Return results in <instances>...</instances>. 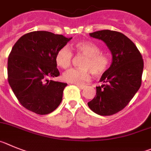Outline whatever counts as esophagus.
Here are the masks:
<instances>
[{"instance_id":"obj_1","label":"esophagus","mask_w":151,"mask_h":151,"mask_svg":"<svg viewBox=\"0 0 151 151\" xmlns=\"http://www.w3.org/2000/svg\"><path fill=\"white\" fill-rule=\"evenodd\" d=\"M76 86H78V87L80 88L81 89H83L84 88H85V86L82 85V84H76Z\"/></svg>"}]
</instances>
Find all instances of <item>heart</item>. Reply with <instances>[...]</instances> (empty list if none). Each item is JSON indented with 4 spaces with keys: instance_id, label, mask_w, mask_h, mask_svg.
Wrapping results in <instances>:
<instances>
[{
    "instance_id": "heart-1",
    "label": "heart",
    "mask_w": 151,
    "mask_h": 151,
    "mask_svg": "<svg viewBox=\"0 0 151 151\" xmlns=\"http://www.w3.org/2000/svg\"><path fill=\"white\" fill-rule=\"evenodd\" d=\"M74 52L82 54L84 58L81 62V68H71L64 73L63 80L70 83L81 84L90 78V74L101 76L108 70L110 65L109 57L101 52V48L90 41H80L74 43ZM72 51L67 46L62 47L55 54V62L62 69H67L71 65Z\"/></svg>"
}]
</instances>
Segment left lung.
I'll return each instance as SVG.
<instances>
[{
  "instance_id": "1",
  "label": "left lung",
  "mask_w": 151,
  "mask_h": 151,
  "mask_svg": "<svg viewBox=\"0 0 151 151\" xmlns=\"http://www.w3.org/2000/svg\"><path fill=\"white\" fill-rule=\"evenodd\" d=\"M89 35L106 43L113 60L100 79L105 83L96 86V96L88 106L97 114L110 116L123 110L139 89L144 61L135 43L120 32L102 30Z\"/></svg>"
}]
</instances>
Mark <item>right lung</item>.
<instances>
[{"instance_id": "add662e5", "label": "right lung", "mask_w": 151, "mask_h": 151, "mask_svg": "<svg viewBox=\"0 0 151 151\" xmlns=\"http://www.w3.org/2000/svg\"><path fill=\"white\" fill-rule=\"evenodd\" d=\"M72 37L45 31L25 34L8 57V82L20 104L37 114H48L58 108L67 83L53 81L59 76L55 54Z\"/></svg>"}]
</instances>
